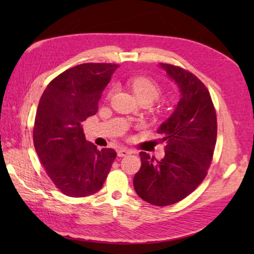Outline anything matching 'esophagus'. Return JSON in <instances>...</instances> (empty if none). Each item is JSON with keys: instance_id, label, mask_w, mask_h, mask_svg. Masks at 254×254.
Segmentation results:
<instances>
[{"instance_id": "34e87169", "label": "esophagus", "mask_w": 254, "mask_h": 254, "mask_svg": "<svg viewBox=\"0 0 254 254\" xmlns=\"http://www.w3.org/2000/svg\"><path fill=\"white\" fill-rule=\"evenodd\" d=\"M131 153H132L131 150H127L126 148H121V149L118 150V156L119 157H126V156H127V154H131Z\"/></svg>"}]
</instances>
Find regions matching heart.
<instances>
[{
	"mask_svg": "<svg viewBox=\"0 0 254 254\" xmlns=\"http://www.w3.org/2000/svg\"><path fill=\"white\" fill-rule=\"evenodd\" d=\"M128 85H130L133 94L139 101L149 100L152 102L160 95L161 92L160 87H159L156 81L143 76L133 77L128 80Z\"/></svg>",
	"mask_w": 254,
	"mask_h": 254,
	"instance_id": "heart-1",
	"label": "heart"
}]
</instances>
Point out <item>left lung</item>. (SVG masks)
I'll return each mask as SVG.
<instances>
[{"label": "left lung", "mask_w": 254, "mask_h": 254, "mask_svg": "<svg viewBox=\"0 0 254 254\" xmlns=\"http://www.w3.org/2000/svg\"><path fill=\"white\" fill-rule=\"evenodd\" d=\"M179 91V101L170 117L159 126L166 142L160 161L140 152L141 168L133 186L143 200L156 206L177 203L203 182L216 143V113L205 85L191 72L159 64Z\"/></svg>", "instance_id": "obj_1"}]
</instances>
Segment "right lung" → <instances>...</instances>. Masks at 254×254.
<instances>
[{"instance_id":"add662e5","label":"right lung","mask_w":254,"mask_h":254,"mask_svg":"<svg viewBox=\"0 0 254 254\" xmlns=\"http://www.w3.org/2000/svg\"><path fill=\"white\" fill-rule=\"evenodd\" d=\"M119 68L115 64H81L50 81L40 98L33 143L42 166L60 191L70 197L95 194L117 152L98 150L86 140L83 123L96 114L98 101Z\"/></svg>"}]
</instances>
